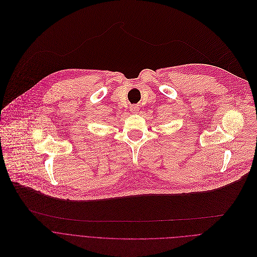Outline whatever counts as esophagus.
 Returning <instances> with one entry per match:
<instances>
[{
	"label": "esophagus",
	"mask_w": 257,
	"mask_h": 257,
	"mask_svg": "<svg viewBox=\"0 0 257 257\" xmlns=\"http://www.w3.org/2000/svg\"><path fill=\"white\" fill-rule=\"evenodd\" d=\"M138 110H139V107H138L137 105H134V106H132V107H131V111H133L134 113L138 112Z\"/></svg>",
	"instance_id": "34e87169"
}]
</instances>
